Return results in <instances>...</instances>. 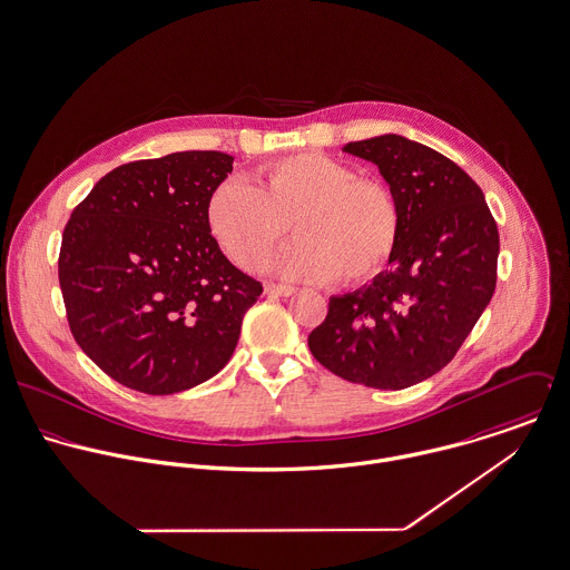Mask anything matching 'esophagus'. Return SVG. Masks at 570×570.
Masks as SVG:
<instances>
[{
    "label": "esophagus",
    "mask_w": 570,
    "mask_h": 570,
    "mask_svg": "<svg viewBox=\"0 0 570 570\" xmlns=\"http://www.w3.org/2000/svg\"><path fill=\"white\" fill-rule=\"evenodd\" d=\"M295 293H297L295 286H282V284H266L264 286V295H268V297H291Z\"/></svg>",
    "instance_id": "1"
}]
</instances>
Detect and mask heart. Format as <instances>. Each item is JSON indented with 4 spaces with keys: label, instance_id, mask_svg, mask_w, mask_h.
Returning <instances> with one entry per match:
<instances>
[{
    "label": "heart",
    "instance_id": "b5f03b06",
    "mask_svg": "<svg viewBox=\"0 0 570 570\" xmlns=\"http://www.w3.org/2000/svg\"><path fill=\"white\" fill-rule=\"evenodd\" d=\"M207 228L242 268H257L288 233L271 271L302 282L358 284L390 262L401 230L394 191L331 156L306 151L264 167L253 185L225 180L207 198Z\"/></svg>",
    "mask_w": 570,
    "mask_h": 570
}]
</instances>
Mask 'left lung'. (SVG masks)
<instances>
[{
  "instance_id": "left-lung-1",
  "label": "left lung",
  "mask_w": 570,
  "mask_h": 570,
  "mask_svg": "<svg viewBox=\"0 0 570 570\" xmlns=\"http://www.w3.org/2000/svg\"><path fill=\"white\" fill-rule=\"evenodd\" d=\"M343 151L379 167L401 230L383 273L331 297L308 347L345 381L403 390L443 370L491 302L498 227L480 187L428 145L383 134Z\"/></svg>"
}]
</instances>
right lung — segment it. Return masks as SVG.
<instances>
[{"label": "right lung", "mask_w": 570, "mask_h": 570, "mask_svg": "<svg viewBox=\"0 0 570 570\" xmlns=\"http://www.w3.org/2000/svg\"><path fill=\"white\" fill-rule=\"evenodd\" d=\"M223 151H176L106 174L63 228L59 284L81 350L120 385L174 394L230 358L262 284L207 228Z\"/></svg>", "instance_id": "add662e5"}]
</instances>
